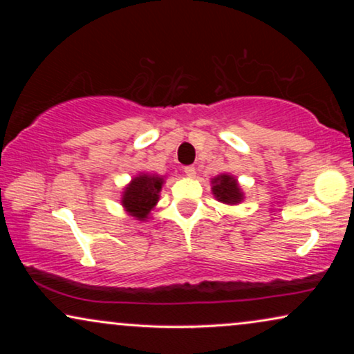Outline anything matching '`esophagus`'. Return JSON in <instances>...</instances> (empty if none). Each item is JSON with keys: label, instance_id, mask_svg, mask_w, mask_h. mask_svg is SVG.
I'll use <instances>...</instances> for the list:
<instances>
[{"label": "esophagus", "instance_id": "1", "mask_svg": "<svg viewBox=\"0 0 354 354\" xmlns=\"http://www.w3.org/2000/svg\"><path fill=\"white\" fill-rule=\"evenodd\" d=\"M183 172H185V176L193 177V176H195L196 169H195V166H185V167H183Z\"/></svg>", "mask_w": 354, "mask_h": 354}]
</instances>
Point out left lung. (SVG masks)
I'll use <instances>...</instances> for the list:
<instances>
[{"label": "left lung", "mask_w": 354, "mask_h": 354, "mask_svg": "<svg viewBox=\"0 0 354 354\" xmlns=\"http://www.w3.org/2000/svg\"><path fill=\"white\" fill-rule=\"evenodd\" d=\"M212 183V195L216 196L217 201L224 205H239L243 201V192L236 182L234 176L229 174H221L211 180Z\"/></svg>", "instance_id": "1"}]
</instances>
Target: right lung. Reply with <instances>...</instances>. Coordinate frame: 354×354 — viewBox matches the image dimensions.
I'll use <instances>...</instances> for the list:
<instances>
[{
  "label": "right lung",
  "instance_id": "obj_1",
  "mask_svg": "<svg viewBox=\"0 0 354 354\" xmlns=\"http://www.w3.org/2000/svg\"><path fill=\"white\" fill-rule=\"evenodd\" d=\"M164 177L156 174H138L132 178V182L124 188L122 203L124 209L129 216L138 221L148 219V214L159 201V192H161Z\"/></svg>",
  "mask_w": 354,
  "mask_h": 354
}]
</instances>
